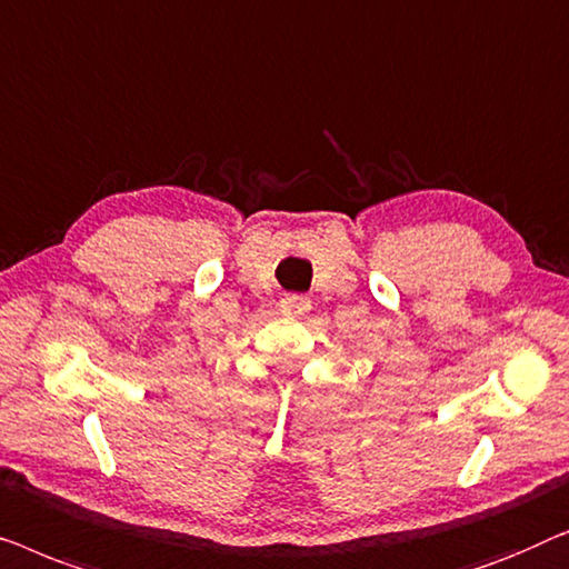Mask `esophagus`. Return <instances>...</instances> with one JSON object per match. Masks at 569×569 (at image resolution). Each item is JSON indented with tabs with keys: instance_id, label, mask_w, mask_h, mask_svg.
Instances as JSON below:
<instances>
[{
	"instance_id": "esophagus-1",
	"label": "esophagus",
	"mask_w": 569,
	"mask_h": 569,
	"mask_svg": "<svg viewBox=\"0 0 569 569\" xmlns=\"http://www.w3.org/2000/svg\"><path fill=\"white\" fill-rule=\"evenodd\" d=\"M278 307H281V311H283L286 317H303L311 309V301L307 299V296L286 293L283 299H281V303H278Z\"/></svg>"
}]
</instances>
